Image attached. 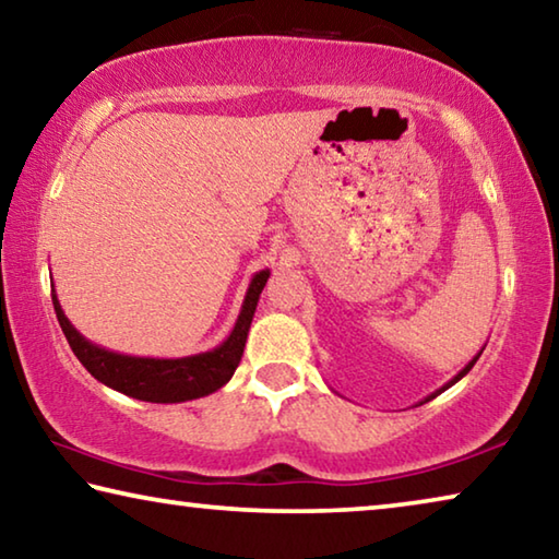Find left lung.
I'll use <instances>...</instances> for the list:
<instances>
[{
	"label": "left lung",
	"mask_w": 559,
	"mask_h": 559,
	"mask_svg": "<svg viewBox=\"0 0 559 559\" xmlns=\"http://www.w3.org/2000/svg\"><path fill=\"white\" fill-rule=\"evenodd\" d=\"M480 353H484V349H480ZM480 353H478V355H476V357H473V359H471V362H468V365H466V367H463V370H461V372H459V374H456V377H453V380H449V382H447V384H443V386H439V390H437V392H431V394H429V396H424V400H421V402H419V404H424V402H431V400H433V396H439V394H441V392H447V390H449V386H453V384H456V382H459V380H461V377H466V374H468V372H471V367H473V365H476V359H478V357H480ZM419 404H416V406H419Z\"/></svg>",
	"instance_id": "obj_1"
}]
</instances>
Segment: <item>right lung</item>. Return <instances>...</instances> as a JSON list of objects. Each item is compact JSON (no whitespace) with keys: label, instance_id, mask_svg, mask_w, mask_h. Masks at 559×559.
Instances as JSON below:
<instances>
[{"label":"right lung","instance_id":"obj_1","mask_svg":"<svg viewBox=\"0 0 559 559\" xmlns=\"http://www.w3.org/2000/svg\"><path fill=\"white\" fill-rule=\"evenodd\" d=\"M271 276L269 269L253 273L246 290L239 318H236L234 330L222 345H216L210 353L189 355V357H135V355H120L112 349L100 347L91 340L83 337L79 330L71 325L66 318L59 296L51 290L53 310L59 318V325L63 330L66 340L73 349V355L81 359V365L103 382L110 390L120 394H128L132 400L140 402H155V404H177L200 400V396L212 394L231 380L236 367L241 362L246 337H249V328L253 313H257L259 296L266 281Z\"/></svg>","mask_w":559,"mask_h":559}]
</instances>
